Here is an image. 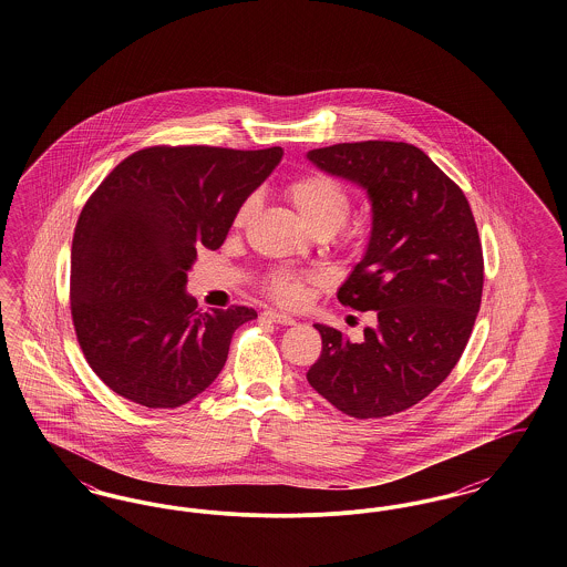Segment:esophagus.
I'll return each mask as SVG.
<instances>
[{
	"label": "esophagus",
	"mask_w": 567,
	"mask_h": 567,
	"mask_svg": "<svg viewBox=\"0 0 567 567\" xmlns=\"http://www.w3.org/2000/svg\"><path fill=\"white\" fill-rule=\"evenodd\" d=\"M266 315V319H270L274 323L278 324H293L296 323V319L293 317H289V315H285V312H276V310H266L264 312Z\"/></svg>",
	"instance_id": "1"
}]
</instances>
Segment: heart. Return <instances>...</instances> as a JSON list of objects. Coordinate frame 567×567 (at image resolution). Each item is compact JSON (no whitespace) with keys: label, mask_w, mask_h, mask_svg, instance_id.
<instances>
[{"label":"heart","mask_w":567,"mask_h":567,"mask_svg":"<svg viewBox=\"0 0 567 567\" xmlns=\"http://www.w3.org/2000/svg\"><path fill=\"white\" fill-rule=\"evenodd\" d=\"M287 197L296 206L299 216L308 223L310 229L317 234H333L338 231L351 215V193L336 178L310 172L303 174L287 185ZM255 210V197L244 199L234 216V227H244ZM319 282V276L312 271L287 270L276 268L271 270L264 289L266 293L285 306H297L308 296V287Z\"/></svg>","instance_id":"obj_1"}]
</instances>
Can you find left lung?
I'll return each mask as SVG.
<instances>
[{"label": "left lung", "mask_w": 567, "mask_h": 567, "mask_svg": "<svg viewBox=\"0 0 567 567\" xmlns=\"http://www.w3.org/2000/svg\"><path fill=\"white\" fill-rule=\"evenodd\" d=\"M308 159L370 195V244L338 299L374 310L377 327L351 342L315 324L323 351L306 378L354 419L398 414L442 384L467 347L485 282L476 220L458 185L412 144L344 142Z\"/></svg>", "instance_id": "obj_1"}]
</instances>
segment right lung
Masks as SVG:
<instances>
[{"label": "right lung", "instance_id": "right-lung-1", "mask_svg": "<svg viewBox=\"0 0 567 567\" xmlns=\"http://www.w3.org/2000/svg\"><path fill=\"white\" fill-rule=\"evenodd\" d=\"M280 146H148L118 163L82 208L70 274L72 323L91 370L121 398L178 408L206 391L246 306L202 312L185 293L197 248L216 250Z\"/></svg>", "mask_w": 567, "mask_h": 567}]
</instances>
